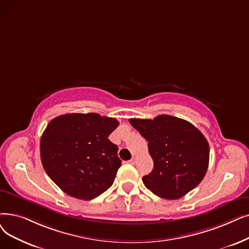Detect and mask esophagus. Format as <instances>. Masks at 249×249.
Segmentation results:
<instances>
[{
    "label": "esophagus",
    "mask_w": 249,
    "mask_h": 249,
    "mask_svg": "<svg viewBox=\"0 0 249 249\" xmlns=\"http://www.w3.org/2000/svg\"><path fill=\"white\" fill-rule=\"evenodd\" d=\"M136 158L135 157H132V159L130 160H129V163H130V164H132V165H134V164H136Z\"/></svg>",
    "instance_id": "1"
}]
</instances>
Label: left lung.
Instances as JSON below:
<instances>
[{
	"label": "left lung",
	"mask_w": 249,
	"mask_h": 249,
	"mask_svg": "<svg viewBox=\"0 0 249 249\" xmlns=\"http://www.w3.org/2000/svg\"><path fill=\"white\" fill-rule=\"evenodd\" d=\"M129 122L147 140L154 160L153 171L142 177L146 188L161 198L177 199L199 184L208 171L210 148L196 126L170 115Z\"/></svg>",
	"instance_id": "8db88e82"
}]
</instances>
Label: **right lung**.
Instances as JSON below:
<instances>
[{
    "mask_svg": "<svg viewBox=\"0 0 249 249\" xmlns=\"http://www.w3.org/2000/svg\"><path fill=\"white\" fill-rule=\"evenodd\" d=\"M118 125L116 119L96 113L53 119L40 138V159L49 177L72 197L101 196L121 166L118 146L107 138Z\"/></svg>",
    "mask_w": 249,
    "mask_h": 249,
    "instance_id": "add662e5",
    "label": "right lung"
}]
</instances>
